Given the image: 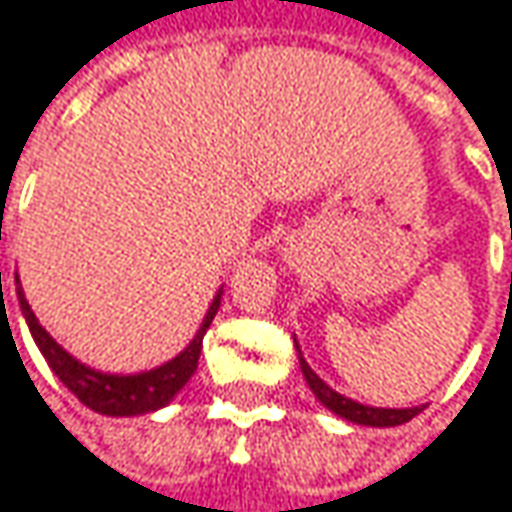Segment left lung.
I'll use <instances>...</instances> for the list:
<instances>
[{
    "mask_svg": "<svg viewBox=\"0 0 512 512\" xmlns=\"http://www.w3.org/2000/svg\"><path fill=\"white\" fill-rule=\"evenodd\" d=\"M296 349H299V343H296ZM299 363H302V372H304V381H307V387L313 390V395L331 410V413H337V416H343L346 422H354V425H369V428H395V425H404V422H410L416 413H422V407H369V404H357V401H351L346 395H340L337 390H331L310 366H307V360L302 357V351H299Z\"/></svg>",
    "mask_w": 512,
    "mask_h": 512,
    "instance_id": "obj_1",
    "label": "left lung"
}]
</instances>
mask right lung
Here are the masks:
<instances>
[{"mask_svg":"<svg viewBox=\"0 0 512 512\" xmlns=\"http://www.w3.org/2000/svg\"><path fill=\"white\" fill-rule=\"evenodd\" d=\"M20 284V278H17ZM20 296V307H23L25 322H28V331L37 343V349L43 351L46 363L52 366V372L64 381V387L70 390L81 404H87L90 410L102 413V416H140V413H152V410H161L163 404H169L175 395L184 390V384L193 378L196 366H199V354H202V340H205V331L210 328L216 310H219V299H222V290L216 293V299L210 302L208 313H205V322L202 328L196 331L193 343L181 351L178 357H172L169 363H163L158 369H149V372H137V375H108V372H99V369H90L84 363H78L70 351H64L49 334L46 328L37 322L34 310L25 302L23 290H17Z\"/></svg>","mask_w":512,"mask_h":512,"instance_id":"add662e5","label":"right lung"}]
</instances>
